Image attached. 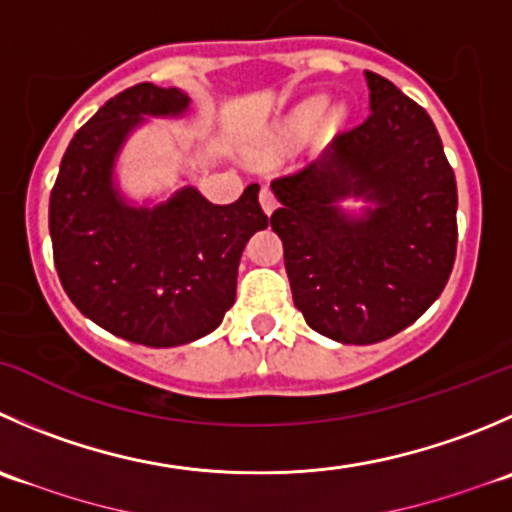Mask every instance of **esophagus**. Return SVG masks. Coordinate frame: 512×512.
I'll return each mask as SVG.
<instances>
[{"label": "esophagus", "instance_id": "34e87169", "mask_svg": "<svg viewBox=\"0 0 512 512\" xmlns=\"http://www.w3.org/2000/svg\"><path fill=\"white\" fill-rule=\"evenodd\" d=\"M260 205H262V210H265V215H272V212H275L277 200H275V195H272L270 187H262L260 190Z\"/></svg>", "mask_w": 512, "mask_h": 512}]
</instances>
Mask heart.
Wrapping results in <instances>:
<instances>
[{
    "mask_svg": "<svg viewBox=\"0 0 512 512\" xmlns=\"http://www.w3.org/2000/svg\"><path fill=\"white\" fill-rule=\"evenodd\" d=\"M320 119L322 127L337 130V127L347 119V107L345 104H330V107H327V97H322V94L305 99V102H300L292 109L290 117L277 127L275 135L267 140V145H262L260 150H257V155H275L282 147L305 140V137L315 130L317 124H320Z\"/></svg>",
    "mask_w": 512,
    "mask_h": 512,
    "instance_id": "heart-1",
    "label": "heart"
}]
</instances>
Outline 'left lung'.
I'll use <instances>...</instances> for the list:
<instances>
[{
  "instance_id": "left-lung-1",
  "label": "left lung",
  "mask_w": 512,
  "mask_h": 512,
  "mask_svg": "<svg viewBox=\"0 0 512 512\" xmlns=\"http://www.w3.org/2000/svg\"><path fill=\"white\" fill-rule=\"evenodd\" d=\"M370 114L302 172L272 182L270 217L292 300L342 345L413 325L440 297L458 245V187L433 119L390 79L365 72ZM366 207L350 213L345 199Z\"/></svg>"
}]
</instances>
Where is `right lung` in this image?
Segmentation results:
<instances>
[{
    "label": "right lung",
    "mask_w": 512,
    "mask_h": 512,
    "mask_svg": "<svg viewBox=\"0 0 512 512\" xmlns=\"http://www.w3.org/2000/svg\"><path fill=\"white\" fill-rule=\"evenodd\" d=\"M190 94L135 84L109 99L72 137L49 197L54 267L77 310L147 347H175L217 330L235 302L242 250L267 215L250 185L232 205L195 187L137 205L114 167L147 119L185 117Z\"/></svg>",
    "instance_id": "add662e5"
}]
</instances>
